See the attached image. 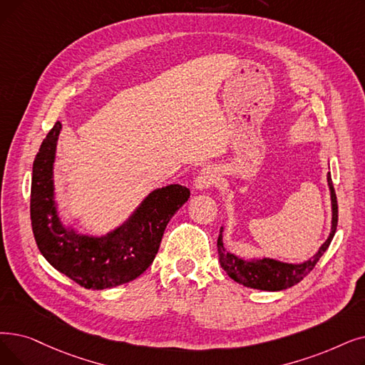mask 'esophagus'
Listing matches in <instances>:
<instances>
[{
	"label": "esophagus",
	"mask_w": 365,
	"mask_h": 365,
	"mask_svg": "<svg viewBox=\"0 0 365 365\" xmlns=\"http://www.w3.org/2000/svg\"><path fill=\"white\" fill-rule=\"evenodd\" d=\"M216 180H217V174H216L215 168L205 167L198 173V176L195 179V187L197 189H207L212 185H215Z\"/></svg>",
	"instance_id": "esophagus-1"
}]
</instances>
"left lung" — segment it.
Here are the masks:
<instances>
[{"instance_id": "left-lung-1", "label": "left lung", "mask_w": 365, "mask_h": 365, "mask_svg": "<svg viewBox=\"0 0 365 365\" xmlns=\"http://www.w3.org/2000/svg\"><path fill=\"white\" fill-rule=\"evenodd\" d=\"M328 185L331 189V201H332V227L328 240L321 246L318 253L309 261L303 264H284L274 259H257V261H245L237 258L232 253L225 250L224 243H222V230L217 237V257L222 268L228 273L231 279L239 282L245 287L261 289V291H282L294 287L298 282L303 280L312 270L314 265L318 264L324 252L328 249L332 237L337 230L339 222V205H337V197L334 186H332L331 174H328Z\"/></svg>"}]
</instances>
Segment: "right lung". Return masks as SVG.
<instances>
[{
	"label": "right lung",
	"instance_id": "obj_1",
	"mask_svg": "<svg viewBox=\"0 0 365 365\" xmlns=\"http://www.w3.org/2000/svg\"><path fill=\"white\" fill-rule=\"evenodd\" d=\"M61 122L43 140L33 165L31 225L36 243L58 272L86 289H107L131 282L146 272L160 249L165 227L191 191L182 185L156 189L131 219L106 237L78 235L58 219L52 170Z\"/></svg>",
	"mask_w": 365,
	"mask_h": 365
}]
</instances>
